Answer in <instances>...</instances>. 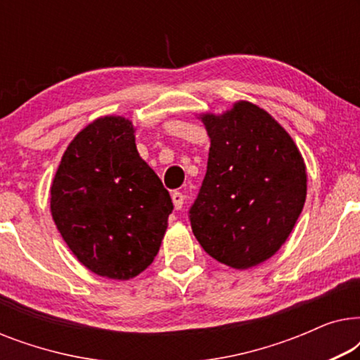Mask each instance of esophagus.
Returning <instances> with one entry per match:
<instances>
[{
	"label": "esophagus",
	"mask_w": 360,
	"mask_h": 360,
	"mask_svg": "<svg viewBox=\"0 0 360 360\" xmlns=\"http://www.w3.org/2000/svg\"><path fill=\"white\" fill-rule=\"evenodd\" d=\"M172 201H174L175 210H181L185 203V195L180 193V191H175V193H172Z\"/></svg>",
	"instance_id": "obj_1"
}]
</instances>
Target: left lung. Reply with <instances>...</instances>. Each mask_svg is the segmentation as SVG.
Segmentation results:
<instances>
[{"label":"left lung","mask_w":360,"mask_h":360,"mask_svg":"<svg viewBox=\"0 0 360 360\" xmlns=\"http://www.w3.org/2000/svg\"><path fill=\"white\" fill-rule=\"evenodd\" d=\"M211 139L208 167L190 208L201 248L218 262L249 269L272 257L307 200V167L292 137L267 111L238 101L201 115Z\"/></svg>","instance_id":"left-lung-1"}]
</instances>
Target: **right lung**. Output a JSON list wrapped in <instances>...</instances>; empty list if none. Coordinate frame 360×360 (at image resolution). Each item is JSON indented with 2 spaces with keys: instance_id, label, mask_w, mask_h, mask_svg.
I'll return each mask as SVG.
<instances>
[{
  "instance_id": "add662e5",
  "label": "right lung",
  "mask_w": 360,
  "mask_h": 360,
  "mask_svg": "<svg viewBox=\"0 0 360 360\" xmlns=\"http://www.w3.org/2000/svg\"><path fill=\"white\" fill-rule=\"evenodd\" d=\"M174 210L169 191L141 159L122 116L90 122L63 152L51 213L73 255L101 277L129 280L152 264Z\"/></svg>"
}]
</instances>
